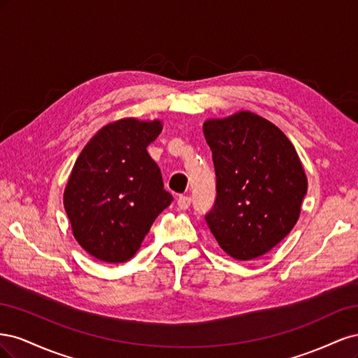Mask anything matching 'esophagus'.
I'll list each match as a JSON object with an SVG mask.
<instances>
[{
	"label": "esophagus",
	"mask_w": 358,
	"mask_h": 358,
	"mask_svg": "<svg viewBox=\"0 0 358 358\" xmlns=\"http://www.w3.org/2000/svg\"><path fill=\"white\" fill-rule=\"evenodd\" d=\"M189 204H191V199L188 196H180L178 199V208L180 210H187L189 208Z\"/></svg>",
	"instance_id": "34e87169"
}]
</instances>
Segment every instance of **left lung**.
Returning <instances> with one entry per match:
<instances>
[{
  "label": "left lung",
  "instance_id": "obj_1",
  "mask_svg": "<svg viewBox=\"0 0 358 358\" xmlns=\"http://www.w3.org/2000/svg\"><path fill=\"white\" fill-rule=\"evenodd\" d=\"M203 133L216 175V200L206 222L230 257H262L300 216L308 179L296 149L275 124L248 110L208 119Z\"/></svg>",
  "mask_w": 358,
  "mask_h": 358
}]
</instances>
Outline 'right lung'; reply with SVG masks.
Returning <instances> with one entry per match:
<instances>
[{
  "label": "right lung",
  "instance_id": "right-lung-1",
  "mask_svg": "<svg viewBox=\"0 0 358 358\" xmlns=\"http://www.w3.org/2000/svg\"><path fill=\"white\" fill-rule=\"evenodd\" d=\"M161 129L158 119H119L104 125L74 162L64 208L74 239L100 262L133 258L173 200L146 149Z\"/></svg>",
  "mask_w": 358,
  "mask_h": 358
}]
</instances>
